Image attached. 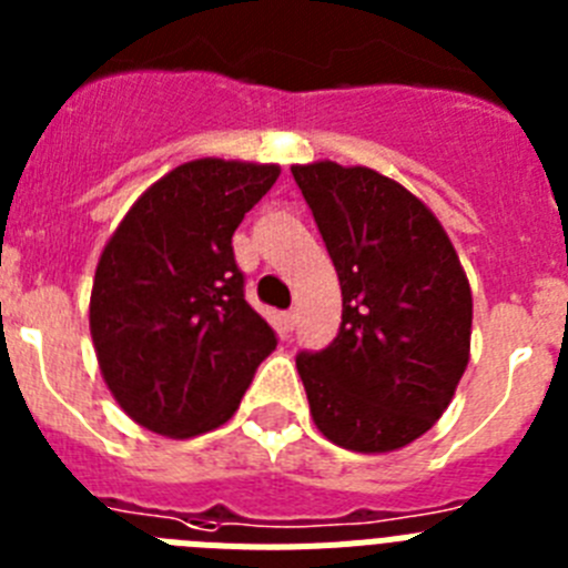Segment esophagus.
<instances>
[{"mask_svg":"<svg viewBox=\"0 0 568 568\" xmlns=\"http://www.w3.org/2000/svg\"><path fill=\"white\" fill-rule=\"evenodd\" d=\"M281 324H284V329H293L295 327V310H290V313L281 315Z\"/></svg>","mask_w":568,"mask_h":568,"instance_id":"1","label":"esophagus"}]
</instances>
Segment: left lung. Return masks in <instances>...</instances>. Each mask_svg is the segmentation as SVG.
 I'll list each match as a JSON object with an SVG mask.
<instances>
[{
    "mask_svg": "<svg viewBox=\"0 0 568 568\" xmlns=\"http://www.w3.org/2000/svg\"><path fill=\"white\" fill-rule=\"evenodd\" d=\"M341 281V327L295 366L324 438L393 453L444 415L469 364L471 290L453 241L404 184L369 168L295 164Z\"/></svg>",
    "mask_w": 568,
    "mask_h": 568,
    "instance_id": "1",
    "label": "left lung"
}]
</instances>
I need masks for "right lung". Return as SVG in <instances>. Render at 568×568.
I'll use <instances>...</instances> for the list:
<instances>
[{
  "instance_id": "obj_1",
  "label": "right lung",
  "mask_w": 568,
  "mask_h": 568,
  "mask_svg": "<svg viewBox=\"0 0 568 568\" xmlns=\"http://www.w3.org/2000/svg\"><path fill=\"white\" fill-rule=\"evenodd\" d=\"M278 164L195 159L144 190L104 244L90 293L99 369L144 429L193 438L239 409L275 333L244 298L233 233Z\"/></svg>"
}]
</instances>
